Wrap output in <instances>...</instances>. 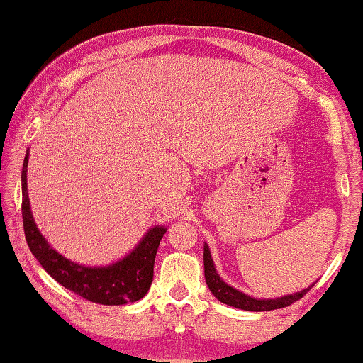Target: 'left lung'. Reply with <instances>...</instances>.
Segmentation results:
<instances>
[{"mask_svg":"<svg viewBox=\"0 0 363 363\" xmlns=\"http://www.w3.org/2000/svg\"><path fill=\"white\" fill-rule=\"evenodd\" d=\"M203 262H205V279L206 284L213 292V296L223 304L238 307L242 311H252V312H262V311H274L281 309V307H287L294 304L296 301H299L301 297H304L307 292L311 291L309 286L307 289L296 292V294H287L284 297H276V299H255V297L245 294V292L235 289V287L228 286L225 281L221 279L215 269V262L211 259L210 247L205 242V250H203Z\"/></svg>","mask_w":363,"mask_h":363,"instance_id":"1","label":"left lung"}]
</instances>
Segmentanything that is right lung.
Here are the masks:
<instances>
[{"instance_id":"right-lung-1","label":"right lung","mask_w":363,"mask_h":363,"mask_svg":"<svg viewBox=\"0 0 363 363\" xmlns=\"http://www.w3.org/2000/svg\"><path fill=\"white\" fill-rule=\"evenodd\" d=\"M28 158L29 153L24 157L21 173L23 226L29 250L39 264L59 284L96 304L122 306L142 299L152 286L157 250L167 228H150L130 255L111 266L89 267L69 261L49 246L34 223L28 196Z\"/></svg>"}]
</instances>
